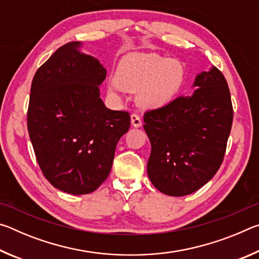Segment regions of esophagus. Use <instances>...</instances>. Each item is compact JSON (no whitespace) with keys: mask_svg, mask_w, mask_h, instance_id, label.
<instances>
[{"mask_svg":"<svg viewBox=\"0 0 259 259\" xmlns=\"http://www.w3.org/2000/svg\"><path fill=\"white\" fill-rule=\"evenodd\" d=\"M131 124H133L135 128L142 126V119H140V116L137 115V114H133V115H131Z\"/></svg>","mask_w":259,"mask_h":259,"instance_id":"esophagus-1","label":"esophagus"}]
</instances>
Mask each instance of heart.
Listing matches in <instances>:
<instances>
[{"mask_svg":"<svg viewBox=\"0 0 259 259\" xmlns=\"http://www.w3.org/2000/svg\"><path fill=\"white\" fill-rule=\"evenodd\" d=\"M117 85L111 87L115 94L119 88L136 93L140 107L157 108L171 103L183 89L185 68L176 59L156 54H130L121 59L115 72Z\"/></svg>","mask_w":259,"mask_h":259,"instance_id":"obj_1","label":"heart"}]
</instances>
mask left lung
Returning <instances> with one entry per match:
<instances>
[{
  "label": "left lung",
  "mask_w": 259,
  "mask_h": 259,
  "mask_svg": "<svg viewBox=\"0 0 259 259\" xmlns=\"http://www.w3.org/2000/svg\"><path fill=\"white\" fill-rule=\"evenodd\" d=\"M194 91L147 111L144 129L151 142L147 175L171 196L198 191L224 159L233 122L230 89L216 67L196 75Z\"/></svg>",
  "instance_id": "8db88e82"
}]
</instances>
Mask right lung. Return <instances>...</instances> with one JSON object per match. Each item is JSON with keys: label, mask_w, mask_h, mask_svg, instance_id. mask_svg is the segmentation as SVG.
<instances>
[{"label": "right lung", "mask_w": 259, "mask_h": 259, "mask_svg": "<svg viewBox=\"0 0 259 259\" xmlns=\"http://www.w3.org/2000/svg\"><path fill=\"white\" fill-rule=\"evenodd\" d=\"M81 45L66 43L37 69L27 112L43 175L52 186L74 195L93 193L106 181L117 142L130 126L128 112L105 106L99 85L106 69L81 52Z\"/></svg>", "instance_id": "1"}]
</instances>
